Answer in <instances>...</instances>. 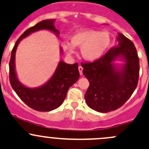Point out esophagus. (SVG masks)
<instances>
[{"label": "esophagus", "instance_id": "34e87169", "mask_svg": "<svg viewBox=\"0 0 149 149\" xmlns=\"http://www.w3.org/2000/svg\"><path fill=\"white\" fill-rule=\"evenodd\" d=\"M83 69H84V68H83V67L81 66V65H80V66H79V72H80V75H82L83 74Z\"/></svg>", "mask_w": 149, "mask_h": 149}]
</instances>
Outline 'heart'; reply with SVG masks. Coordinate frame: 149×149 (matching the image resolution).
<instances>
[{
  "label": "heart",
  "mask_w": 149,
  "mask_h": 149,
  "mask_svg": "<svg viewBox=\"0 0 149 149\" xmlns=\"http://www.w3.org/2000/svg\"><path fill=\"white\" fill-rule=\"evenodd\" d=\"M111 44L110 35L91 29L81 30L71 37V43L63 42L62 47L65 52L73 54L75 47L81 48V56L88 61H94L101 57Z\"/></svg>",
  "instance_id": "heart-1"
}]
</instances>
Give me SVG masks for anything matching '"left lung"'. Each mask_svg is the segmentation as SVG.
<instances>
[{
	"label": "left lung",
	"mask_w": 149,
	"mask_h": 149,
	"mask_svg": "<svg viewBox=\"0 0 149 149\" xmlns=\"http://www.w3.org/2000/svg\"><path fill=\"white\" fill-rule=\"evenodd\" d=\"M118 46L109 50L93 63L81 64L83 73L89 81L85 94L88 107L95 111L107 113L123 106L137 86L139 58L131 40L118 33ZM117 60L122 64H116Z\"/></svg>",
	"instance_id": "1"
}]
</instances>
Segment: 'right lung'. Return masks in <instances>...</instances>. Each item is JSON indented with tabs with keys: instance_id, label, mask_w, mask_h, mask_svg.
I'll return each instance as SVG.
<instances>
[{
	"instance_id": "right-lung-1",
	"label": "right lung",
	"mask_w": 149,
	"mask_h": 149,
	"mask_svg": "<svg viewBox=\"0 0 149 149\" xmlns=\"http://www.w3.org/2000/svg\"><path fill=\"white\" fill-rule=\"evenodd\" d=\"M54 23L55 19L43 20L26 30L15 42L9 63V78L13 89L26 105L38 111H51L58 108L66 97L69 88L78 81L80 76L77 63L68 64L61 60L51 79L40 86L27 87L21 84L17 77L15 58L20 42L32 33L40 30L51 31L58 37L60 32L55 28ZM60 51L61 55L63 54L61 47Z\"/></svg>"
}]
</instances>
